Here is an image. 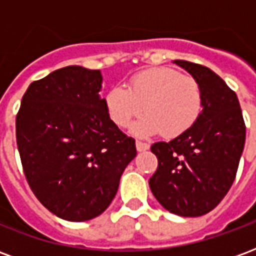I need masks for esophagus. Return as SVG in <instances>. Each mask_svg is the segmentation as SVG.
<instances>
[{
  "mask_svg": "<svg viewBox=\"0 0 256 256\" xmlns=\"http://www.w3.org/2000/svg\"><path fill=\"white\" fill-rule=\"evenodd\" d=\"M136 148H137L138 152H144V150H150V144L142 142V141H137V142H136Z\"/></svg>",
  "mask_w": 256,
  "mask_h": 256,
  "instance_id": "obj_1",
  "label": "esophagus"
}]
</instances>
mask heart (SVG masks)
<instances>
[{
	"label": "heart",
	"mask_w": 256,
	"mask_h": 256,
	"mask_svg": "<svg viewBox=\"0 0 256 256\" xmlns=\"http://www.w3.org/2000/svg\"><path fill=\"white\" fill-rule=\"evenodd\" d=\"M112 122L128 128L142 111L146 116L133 126V133L146 137L162 133L172 138L186 133L203 111V94L198 80L168 67H156L136 74L128 89L112 88L106 96Z\"/></svg>",
	"instance_id": "b5f03b06"
}]
</instances>
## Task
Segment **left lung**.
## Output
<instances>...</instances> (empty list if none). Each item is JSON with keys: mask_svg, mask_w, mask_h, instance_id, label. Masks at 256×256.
Segmentation results:
<instances>
[{"mask_svg": "<svg viewBox=\"0 0 256 256\" xmlns=\"http://www.w3.org/2000/svg\"><path fill=\"white\" fill-rule=\"evenodd\" d=\"M174 63L198 80L203 111L186 133L150 146L159 164L150 188L167 211L200 216L220 204L236 178L246 124L236 93L224 79L200 64Z\"/></svg>", "mask_w": 256, "mask_h": 256, "instance_id": "1", "label": "left lung"}]
</instances>
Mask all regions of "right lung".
Instances as JSON below:
<instances>
[{
  "instance_id": "obj_1",
  "label": "right lung",
  "mask_w": 256,
  "mask_h": 256,
  "mask_svg": "<svg viewBox=\"0 0 256 256\" xmlns=\"http://www.w3.org/2000/svg\"><path fill=\"white\" fill-rule=\"evenodd\" d=\"M100 70L68 66L36 80L22 98L16 141L27 182L58 218L93 220L115 198L136 141L112 122Z\"/></svg>"
}]
</instances>
